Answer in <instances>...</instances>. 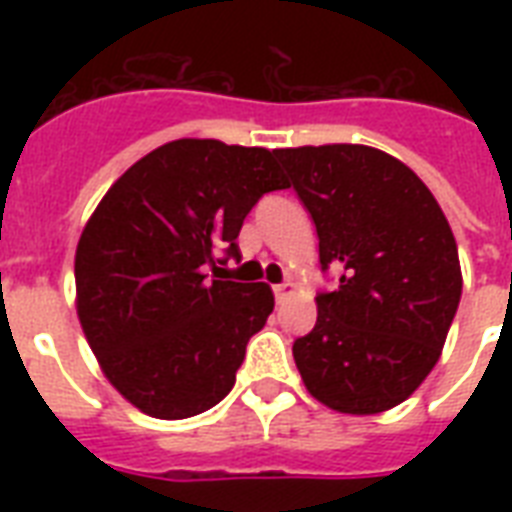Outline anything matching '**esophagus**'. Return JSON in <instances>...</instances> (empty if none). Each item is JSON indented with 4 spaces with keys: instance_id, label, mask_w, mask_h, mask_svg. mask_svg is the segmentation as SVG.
<instances>
[{
    "instance_id": "34e87169",
    "label": "esophagus",
    "mask_w": 512,
    "mask_h": 512,
    "mask_svg": "<svg viewBox=\"0 0 512 512\" xmlns=\"http://www.w3.org/2000/svg\"><path fill=\"white\" fill-rule=\"evenodd\" d=\"M273 295H276V300H287V297L295 295V287L292 284H279V287H273Z\"/></svg>"
}]
</instances>
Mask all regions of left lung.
<instances>
[{
  "label": "left lung",
  "instance_id": "left-lung-1",
  "mask_svg": "<svg viewBox=\"0 0 512 512\" xmlns=\"http://www.w3.org/2000/svg\"><path fill=\"white\" fill-rule=\"evenodd\" d=\"M319 233L316 327L292 345L308 393L342 414H380L436 366L462 295L457 241L428 185L396 156L335 143L276 151Z\"/></svg>",
  "mask_w": 512,
  "mask_h": 512
}]
</instances>
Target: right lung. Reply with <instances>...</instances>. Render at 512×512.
<instances>
[{"label": "right lung", "instance_id": "1", "mask_svg": "<svg viewBox=\"0 0 512 512\" xmlns=\"http://www.w3.org/2000/svg\"><path fill=\"white\" fill-rule=\"evenodd\" d=\"M287 188L268 148L183 138L135 162L76 244V313L108 382L140 412L185 420L231 393L268 284L207 279L239 257L244 217Z\"/></svg>", "mask_w": 512, "mask_h": 512}]
</instances>
